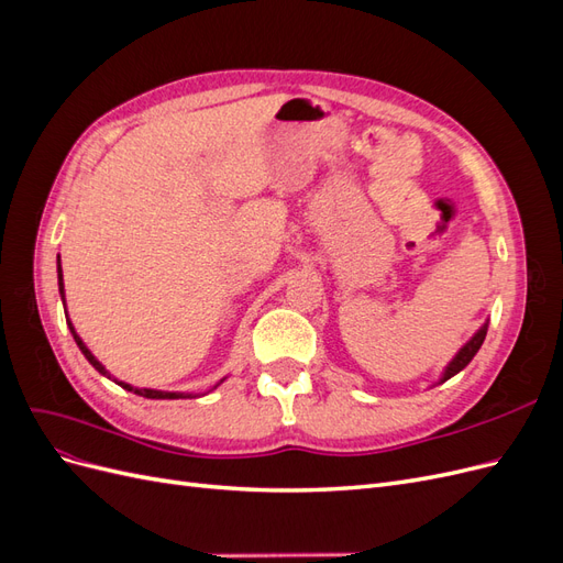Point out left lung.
Wrapping results in <instances>:
<instances>
[{
    "label": "left lung",
    "mask_w": 563,
    "mask_h": 563,
    "mask_svg": "<svg viewBox=\"0 0 563 563\" xmlns=\"http://www.w3.org/2000/svg\"><path fill=\"white\" fill-rule=\"evenodd\" d=\"M486 331H488V323H484V327H482L479 331H476V335L470 340V343L455 354V360L449 364V368H446V373H444V380L453 378L455 373H460V371H463V368L472 362V356H474L476 352H479V347H482V343H484ZM444 380H441V383H444Z\"/></svg>",
    "instance_id": "8db88e82"
}]
</instances>
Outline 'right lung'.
Listing matches in <instances>:
<instances>
[{"mask_svg":"<svg viewBox=\"0 0 563 563\" xmlns=\"http://www.w3.org/2000/svg\"><path fill=\"white\" fill-rule=\"evenodd\" d=\"M58 291H60V298H65V294H63V269H60V255H58ZM67 317V314H65ZM67 327H70V331H73V335H75V343L79 345V350L84 352V356H87V360L93 364V368L98 371V373H103V376H108L110 378V373L106 371V366L100 364L96 356L89 352V347L84 345V340L77 335V331H75V327H73V321H67ZM117 385H122L124 389H133L131 385H126V383H117ZM135 395H141V397H147V399H180L183 395H178V391H159V389H133Z\"/></svg>","mask_w":563,"mask_h":563,"instance_id":"obj_1","label":"right lung"}]
</instances>
